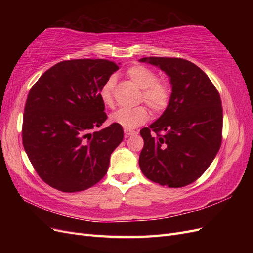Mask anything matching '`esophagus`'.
I'll use <instances>...</instances> for the list:
<instances>
[{
	"label": "esophagus",
	"instance_id": "esophagus-1",
	"mask_svg": "<svg viewBox=\"0 0 253 253\" xmlns=\"http://www.w3.org/2000/svg\"><path fill=\"white\" fill-rule=\"evenodd\" d=\"M137 132L134 131V129H128V128H126L125 129V135L126 137H128V136H132V135H136Z\"/></svg>",
	"mask_w": 253,
	"mask_h": 253
}]
</instances>
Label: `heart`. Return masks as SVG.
Here are the masks:
<instances>
[{
    "instance_id": "1",
    "label": "heart",
    "mask_w": 253,
    "mask_h": 253,
    "mask_svg": "<svg viewBox=\"0 0 253 253\" xmlns=\"http://www.w3.org/2000/svg\"><path fill=\"white\" fill-rule=\"evenodd\" d=\"M126 76L137 86L141 88L140 101H144L154 113L167 109L171 100V87L165 80H159L157 74L151 68L136 64L128 68ZM115 78L110 77L99 90V97L106 106L114 105ZM149 118V110L144 105L133 109H120L111 115V120L125 128H134L141 126Z\"/></svg>"
}]
</instances>
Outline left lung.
<instances>
[{
  "label": "left lung",
  "instance_id": "obj_1",
  "mask_svg": "<svg viewBox=\"0 0 253 253\" xmlns=\"http://www.w3.org/2000/svg\"><path fill=\"white\" fill-rule=\"evenodd\" d=\"M170 77L169 105L154 124L143 127L139 166L145 177L169 188L194 182L215 158L223 138L218 90L200 67L168 57L140 59Z\"/></svg>",
  "mask_w": 253,
  "mask_h": 253
}]
</instances>
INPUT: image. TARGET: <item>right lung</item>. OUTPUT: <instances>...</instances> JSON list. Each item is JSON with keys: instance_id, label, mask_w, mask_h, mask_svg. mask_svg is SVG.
<instances>
[{"instance_id": "1", "label": "right lung", "mask_w": 253, "mask_h": 253, "mask_svg": "<svg viewBox=\"0 0 253 253\" xmlns=\"http://www.w3.org/2000/svg\"><path fill=\"white\" fill-rule=\"evenodd\" d=\"M118 65L105 59H74L50 67L30 88L23 114L22 140L41 179L62 192L93 187L108 172L110 157L124 139L99 97Z\"/></svg>"}]
</instances>
